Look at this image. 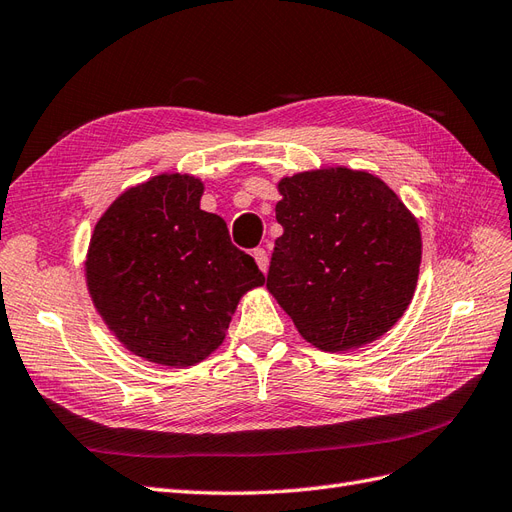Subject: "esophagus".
Returning <instances> with one entry per match:
<instances>
[{
    "label": "esophagus",
    "mask_w": 512,
    "mask_h": 512,
    "mask_svg": "<svg viewBox=\"0 0 512 512\" xmlns=\"http://www.w3.org/2000/svg\"><path fill=\"white\" fill-rule=\"evenodd\" d=\"M253 257H255V261H257V268H259L261 272H266V270H268V253L264 251V248H255Z\"/></svg>",
    "instance_id": "1"
}]
</instances>
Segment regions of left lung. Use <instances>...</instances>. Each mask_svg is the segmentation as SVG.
Listing matches in <instances>:
<instances>
[{
  "label": "left lung",
  "instance_id": "left-lung-1",
  "mask_svg": "<svg viewBox=\"0 0 512 512\" xmlns=\"http://www.w3.org/2000/svg\"><path fill=\"white\" fill-rule=\"evenodd\" d=\"M268 291L321 352L377 341L410 306L420 270L416 216L377 175L321 167L276 184Z\"/></svg>",
  "mask_w": 512,
  "mask_h": 512
}]
</instances>
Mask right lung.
Segmentation results:
<instances>
[{
  "label": "right lung",
  "mask_w": 512,
  "mask_h": 512,
  "mask_svg": "<svg viewBox=\"0 0 512 512\" xmlns=\"http://www.w3.org/2000/svg\"><path fill=\"white\" fill-rule=\"evenodd\" d=\"M203 182L160 173L130 186L98 218L85 255L94 309L130 354L193 367L225 341L240 298L266 276L199 208Z\"/></svg>",
  "instance_id": "1"
}]
</instances>
